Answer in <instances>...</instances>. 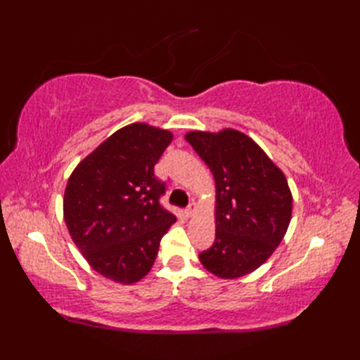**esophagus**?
I'll list each match as a JSON object with an SVG mask.
<instances>
[{
  "label": "esophagus",
  "mask_w": 360,
  "mask_h": 360,
  "mask_svg": "<svg viewBox=\"0 0 360 360\" xmlns=\"http://www.w3.org/2000/svg\"><path fill=\"white\" fill-rule=\"evenodd\" d=\"M196 210H198V207H196V204H195V202H192V204H190V205H188V207L186 209V215H187V217H193V215H195V213H196Z\"/></svg>",
  "instance_id": "esophagus-1"
}]
</instances>
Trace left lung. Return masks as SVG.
I'll return each instance as SVG.
<instances>
[{"mask_svg":"<svg viewBox=\"0 0 360 360\" xmlns=\"http://www.w3.org/2000/svg\"><path fill=\"white\" fill-rule=\"evenodd\" d=\"M215 178V243L200 254L219 278H240L258 269L285 236L292 195L280 168L236 129L186 134Z\"/></svg>","mask_w":360,"mask_h":360,"instance_id":"8db88e82","label":"left lung"}]
</instances>
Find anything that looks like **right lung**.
I'll use <instances>...</instances> for the list:
<instances>
[{"instance_id": "add662e5", "label": "right lung", "mask_w": 360, "mask_h": 360, "mask_svg": "<svg viewBox=\"0 0 360 360\" xmlns=\"http://www.w3.org/2000/svg\"><path fill=\"white\" fill-rule=\"evenodd\" d=\"M173 134L147 124L117 129L75 167L63 213L75 246L96 272L116 283L142 280L176 221L160 205L165 182L155 165Z\"/></svg>"}]
</instances>
